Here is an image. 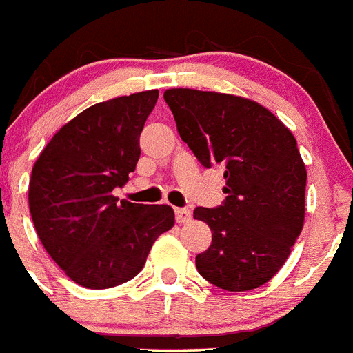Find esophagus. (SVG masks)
Listing matches in <instances>:
<instances>
[{
  "mask_svg": "<svg viewBox=\"0 0 353 353\" xmlns=\"http://www.w3.org/2000/svg\"><path fill=\"white\" fill-rule=\"evenodd\" d=\"M176 220L179 223H188L192 220V211L186 208H177L176 210Z\"/></svg>",
  "mask_w": 353,
  "mask_h": 353,
  "instance_id": "34e87169",
  "label": "esophagus"
}]
</instances>
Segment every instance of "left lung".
<instances>
[{
  "label": "left lung",
  "mask_w": 353,
  "mask_h": 353,
  "mask_svg": "<svg viewBox=\"0 0 353 353\" xmlns=\"http://www.w3.org/2000/svg\"><path fill=\"white\" fill-rule=\"evenodd\" d=\"M163 97L195 158L223 168L222 206L194 211L213 234L210 249L195 257L199 274L228 291L263 286L304 228L307 172L295 137L245 97L194 88H168Z\"/></svg>",
  "instance_id": "8db88e82"
}]
</instances>
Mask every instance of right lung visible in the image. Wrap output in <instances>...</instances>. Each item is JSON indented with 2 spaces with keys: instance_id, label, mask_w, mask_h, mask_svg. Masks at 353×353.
<instances>
[{
  "instance_id": "add662e5",
  "label": "right lung",
  "mask_w": 353,
  "mask_h": 353,
  "mask_svg": "<svg viewBox=\"0 0 353 353\" xmlns=\"http://www.w3.org/2000/svg\"><path fill=\"white\" fill-rule=\"evenodd\" d=\"M158 90L97 103L57 131L32 168L30 213L46 252L88 290L139 275L152 243L174 228L167 204L119 202L140 158V133Z\"/></svg>"
}]
</instances>
